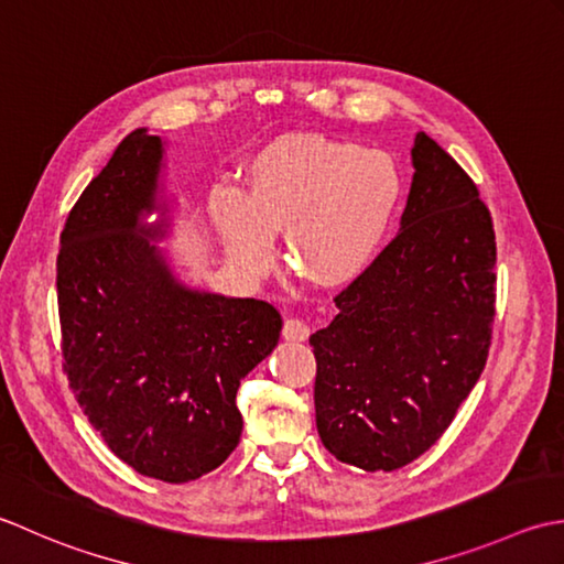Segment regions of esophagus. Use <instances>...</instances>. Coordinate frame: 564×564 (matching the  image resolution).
<instances>
[{"mask_svg": "<svg viewBox=\"0 0 564 564\" xmlns=\"http://www.w3.org/2000/svg\"><path fill=\"white\" fill-rule=\"evenodd\" d=\"M308 326L304 324V321H299V318H286L284 321V326H282V338L284 340H294V343H302V340H306L308 338Z\"/></svg>", "mask_w": 564, "mask_h": 564, "instance_id": "34e87169", "label": "esophagus"}]
</instances>
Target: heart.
<instances>
[{
    "instance_id": "b5f03b06",
    "label": "heart",
    "mask_w": 564,
    "mask_h": 564,
    "mask_svg": "<svg viewBox=\"0 0 564 564\" xmlns=\"http://www.w3.org/2000/svg\"><path fill=\"white\" fill-rule=\"evenodd\" d=\"M404 182L397 160L318 133H286L250 158L243 194L216 187L209 218L231 268L258 280L284 234L294 268L318 284L360 278L392 226Z\"/></svg>"
}]
</instances>
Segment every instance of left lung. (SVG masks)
Listing matches in <instances>:
<instances>
[{
    "label": "left lung",
    "instance_id": "1",
    "mask_svg": "<svg viewBox=\"0 0 564 564\" xmlns=\"http://www.w3.org/2000/svg\"><path fill=\"white\" fill-rule=\"evenodd\" d=\"M399 234L308 343L316 429L340 463L392 473L451 426L485 370L497 243L475 182L423 131Z\"/></svg>",
    "mask_w": 564,
    "mask_h": 564
}]
</instances>
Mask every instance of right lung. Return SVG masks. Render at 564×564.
<instances>
[{
	"label": "right lung",
	"mask_w": 564,
	"mask_h": 564,
	"mask_svg": "<svg viewBox=\"0 0 564 564\" xmlns=\"http://www.w3.org/2000/svg\"><path fill=\"white\" fill-rule=\"evenodd\" d=\"M163 170V138L135 129L89 182L61 236L57 312L91 426L138 475L182 485L236 451L240 379L278 346L282 316L175 278L155 246L170 228Z\"/></svg>",
	"instance_id": "add662e5"
}]
</instances>
